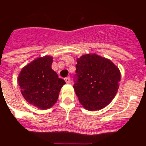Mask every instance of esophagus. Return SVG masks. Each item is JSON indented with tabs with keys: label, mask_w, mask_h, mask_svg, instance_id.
I'll return each instance as SVG.
<instances>
[{
	"label": "esophagus",
	"mask_w": 146,
	"mask_h": 146,
	"mask_svg": "<svg viewBox=\"0 0 146 146\" xmlns=\"http://www.w3.org/2000/svg\"><path fill=\"white\" fill-rule=\"evenodd\" d=\"M65 81H66V82L67 84H68V83H69V82H70V78H69V77H66L65 79Z\"/></svg>",
	"instance_id": "1"
}]
</instances>
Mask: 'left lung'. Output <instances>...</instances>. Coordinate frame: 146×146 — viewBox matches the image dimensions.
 I'll list each match as a JSON object with an SVG mask.
<instances>
[{
    "label": "left lung",
    "instance_id": "1",
    "mask_svg": "<svg viewBox=\"0 0 146 146\" xmlns=\"http://www.w3.org/2000/svg\"><path fill=\"white\" fill-rule=\"evenodd\" d=\"M77 62V80L73 88L80 102L89 111L103 109L116 95L119 69L110 59L95 53L82 55Z\"/></svg>",
    "mask_w": 146,
    "mask_h": 146
}]
</instances>
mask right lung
Returning a JSON list of instances; mask_svg holds the SVG:
<instances>
[{
	"instance_id": "right-lung-1",
	"label": "right lung",
	"mask_w": 146,
	"mask_h": 146,
	"mask_svg": "<svg viewBox=\"0 0 146 146\" xmlns=\"http://www.w3.org/2000/svg\"><path fill=\"white\" fill-rule=\"evenodd\" d=\"M53 58L45 55L27 64L18 76V84L24 99L41 110L52 108L66 82L52 69Z\"/></svg>"
}]
</instances>
